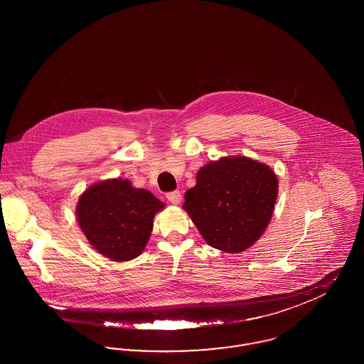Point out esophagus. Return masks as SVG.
Here are the masks:
<instances>
[{
    "label": "esophagus",
    "instance_id": "obj_1",
    "mask_svg": "<svg viewBox=\"0 0 364 364\" xmlns=\"http://www.w3.org/2000/svg\"><path fill=\"white\" fill-rule=\"evenodd\" d=\"M166 199L173 203V205H178L181 202V195L178 191H172V192H168L166 193Z\"/></svg>",
    "mask_w": 364,
    "mask_h": 364
}]
</instances>
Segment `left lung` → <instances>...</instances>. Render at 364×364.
<instances>
[{"label": "left lung", "instance_id": "obj_1", "mask_svg": "<svg viewBox=\"0 0 364 364\" xmlns=\"http://www.w3.org/2000/svg\"><path fill=\"white\" fill-rule=\"evenodd\" d=\"M277 177L247 156L210 162L186 192L184 210L203 239L225 252H240L264 232L276 205Z\"/></svg>", "mask_w": 364, "mask_h": 364}]
</instances>
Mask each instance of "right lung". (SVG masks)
Masks as SVG:
<instances>
[{
	"mask_svg": "<svg viewBox=\"0 0 364 364\" xmlns=\"http://www.w3.org/2000/svg\"><path fill=\"white\" fill-rule=\"evenodd\" d=\"M164 203L128 180L113 178L91 186L80 196L76 217L90 244L114 262L140 255Z\"/></svg>",
	"mask_w": 364,
	"mask_h": 364,
	"instance_id": "obj_1",
	"label": "right lung"
}]
</instances>
